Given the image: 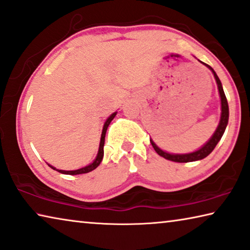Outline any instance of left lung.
Returning a JSON list of instances; mask_svg holds the SVG:
<instances>
[{
    "instance_id": "obj_1",
    "label": "left lung",
    "mask_w": 250,
    "mask_h": 250,
    "mask_svg": "<svg viewBox=\"0 0 250 250\" xmlns=\"http://www.w3.org/2000/svg\"><path fill=\"white\" fill-rule=\"evenodd\" d=\"M204 64L207 66V68L211 70V72L213 73V77H215V79H216V82H217V85H218V91H219L220 101H221V116H220L219 125H218L215 133L212 134V137L208 140L207 144L204 145L200 149H198L197 151L191 152V153H184V154L168 153V152L164 151V150H161L159 146H158L151 139H150V142H151V145L153 146V149L156 150V152L159 154V156L164 157L165 159H167V160H171V161H175V162H191V161H197V160L204 159V158L207 157L208 154H210L212 150L215 149V146H217L218 142H219V140L221 139V137H223V134H224L225 130H226V126H227V125H228L229 108H228V102H227V99H226V96H225L223 85H221V82L219 80V78H218V75L216 74V72L213 71L211 66L206 64V63H204Z\"/></svg>"
}]
</instances>
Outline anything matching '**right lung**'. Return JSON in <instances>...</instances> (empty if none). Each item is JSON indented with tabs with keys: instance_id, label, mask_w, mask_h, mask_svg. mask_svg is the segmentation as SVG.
Masks as SVG:
<instances>
[{
	"instance_id": "1",
	"label": "right lung",
	"mask_w": 250,
	"mask_h": 250,
	"mask_svg": "<svg viewBox=\"0 0 250 250\" xmlns=\"http://www.w3.org/2000/svg\"><path fill=\"white\" fill-rule=\"evenodd\" d=\"M117 112H114L111 114V116L106 119V121L104 122V129H102V134H101V140H100V146H99V151L97 154V158L93 160L92 164H90L88 166H85V167H83L81 169H78V170H70V171H65V170H59V169H55L52 166L49 165V167L52 168L53 170H57V171L61 172V173H64V175H80V173H88L90 171H92V170L96 169L99 165L101 164L102 161V158H104V138H105V132H106V129H108V126L110 125V122L113 120V118L116 117Z\"/></svg>"
}]
</instances>
